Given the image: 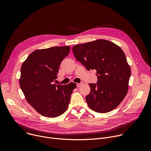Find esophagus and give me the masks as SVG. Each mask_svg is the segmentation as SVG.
<instances>
[{
    "instance_id": "34e87169",
    "label": "esophagus",
    "mask_w": 151,
    "mask_h": 151,
    "mask_svg": "<svg viewBox=\"0 0 151 151\" xmlns=\"http://www.w3.org/2000/svg\"><path fill=\"white\" fill-rule=\"evenodd\" d=\"M82 82H80V83H76V86H77V87H79L81 85H82Z\"/></svg>"
}]
</instances>
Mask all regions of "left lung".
<instances>
[{
    "mask_svg": "<svg viewBox=\"0 0 151 151\" xmlns=\"http://www.w3.org/2000/svg\"><path fill=\"white\" fill-rule=\"evenodd\" d=\"M76 60L88 70H96V83H90L91 91L85 99L91 109L109 112L125 97L131 69L125 55L114 43L99 39L72 48Z\"/></svg>",
    "mask_w": 151,
    "mask_h": 151,
    "instance_id": "left-lung-1",
    "label": "left lung"
}]
</instances>
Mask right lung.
I'll return each mask as SVG.
<instances>
[{
    "label": "right lung",
    "instance_id": "obj_1",
    "mask_svg": "<svg viewBox=\"0 0 151 151\" xmlns=\"http://www.w3.org/2000/svg\"><path fill=\"white\" fill-rule=\"evenodd\" d=\"M70 47H54L31 53L21 68L19 85L27 102L42 115L54 118L65 112L76 84L55 85L58 69Z\"/></svg>",
    "mask_w": 151,
    "mask_h": 151
}]
</instances>
